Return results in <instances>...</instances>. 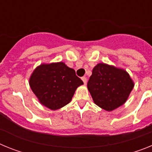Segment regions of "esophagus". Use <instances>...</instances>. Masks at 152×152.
<instances>
[{"instance_id":"1","label":"esophagus","mask_w":152,"mask_h":152,"mask_svg":"<svg viewBox=\"0 0 152 152\" xmlns=\"http://www.w3.org/2000/svg\"><path fill=\"white\" fill-rule=\"evenodd\" d=\"M82 80H83V82H84V84H87V77H82Z\"/></svg>"}]
</instances>
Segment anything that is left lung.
<instances>
[{
  "instance_id": "1",
  "label": "left lung",
  "mask_w": 152,
  "mask_h": 152,
  "mask_svg": "<svg viewBox=\"0 0 152 152\" xmlns=\"http://www.w3.org/2000/svg\"><path fill=\"white\" fill-rule=\"evenodd\" d=\"M134 84L126 71L100 63L94 68L88 82V91L96 105L112 111L123 105Z\"/></svg>"
}]
</instances>
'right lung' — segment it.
<instances>
[{
  "mask_svg": "<svg viewBox=\"0 0 152 152\" xmlns=\"http://www.w3.org/2000/svg\"><path fill=\"white\" fill-rule=\"evenodd\" d=\"M83 84L75 70L63 62L41 64L29 79L31 89L40 103L52 110L67 105Z\"/></svg>",
  "mask_w": 152,
  "mask_h": 152,
  "instance_id": "1",
  "label": "right lung"
}]
</instances>
